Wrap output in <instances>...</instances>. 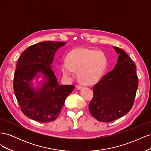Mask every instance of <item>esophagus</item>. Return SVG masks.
Instances as JSON below:
<instances>
[{
	"label": "esophagus",
	"instance_id": "34e87169",
	"mask_svg": "<svg viewBox=\"0 0 151 151\" xmlns=\"http://www.w3.org/2000/svg\"><path fill=\"white\" fill-rule=\"evenodd\" d=\"M84 86H83V85H79V86H77V89H82L83 88H84Z\"/></svg>",
	"mask_w": 151,
	"mask_h": 151
}]
</instances>
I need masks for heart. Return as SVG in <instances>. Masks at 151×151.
Segmentation results:
<instances>
[{
	"label": "heart",
	"instance_id": "heart-1",
	"mask_svg": "<svg viewBox=\"0 0 151 151\" xmlns=\"http://www.w3.org/2000/svg\"><path fill=\"white\" fill-rule=\"evenodd\" d=\"M67 62L60 64L63 76L69 78L78 70L79 80L86 84L97 83L108 67L107 58L103 52L88 48L72 50L67 55Z\"/></svg>",
	"mask_w": 151,
	"mask_h": 151
}]
</instances>
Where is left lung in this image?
<instances>
[{
	"label": "left lung",
	"instance_id": "obj_1",
	"mask_svg": "<svg viewBox=\"0 0 151 151\" xmlns=\"http://www.w3.org/2000/svg\"><path fill=\"white\" fill-rule=\"evenodd\" d=\"M113 48L118 54L117 63L93 87V98L89 104L91 115L103 122L118 119L130 110L139 85L134 62L124 50Z\"/></svg>",
	"mask_w": 151,
	"mask_h": 151
}]
</instances>
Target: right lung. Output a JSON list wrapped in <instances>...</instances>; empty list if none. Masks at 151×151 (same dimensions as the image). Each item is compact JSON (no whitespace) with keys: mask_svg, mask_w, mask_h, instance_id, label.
<instances>
[{"mask_svg":"<svg viewBox=\"0 0 151 151\" xmlns=\"http://www.w3.org/2000/svg\"><path fill=\"white\" fill-rule=\"evenodd\" d=\"M65 44L40 42L27 48L18 59L14 91L22 112L32 120L42 123L55 120L75 88L59 84L52 69L55 54ZM40 78L42 80L38 81Z\"/></svg>","mask_w":151,"mask_h":151,"instance_id":"1","label":"right lung"}]
</instances>
